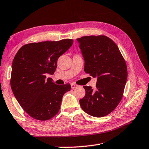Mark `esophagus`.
Masks as SVG:
<instances>
[{
	"label": "esophagus",
	"mask_w": 149,
	"mask_h": 149,
	"mask_svg": "<svg viewBox=\"0 0 149 149\" xmlns=\"http://www.w3.org/2000/svg\"><path fill=\"white\" fill-rule=\"evenodd\" d=\"M71 86H72V88H73V89H74V88H77L78 86L77 85H76V84H74V83H72L71 84Z\"/></svg>",
	"instance_id": "esophagus-1"
}]
</instances>
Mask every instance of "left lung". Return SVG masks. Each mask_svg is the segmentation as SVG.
<instances>
[{"label": "left lung", "instance_id": "8db88e82", "mask_svg": "<svg viewBox=\"0 0 149 149\" xmlns=\"http://www.w3.org/2000/svg\"><path fill=\"white\" fill-rule=\"evenodd\" d=\"M85 61V72L97 77L95 88L84 86L82 109L95 117L109 115L119 104L128 77L127 66L117 44L105 36L77 39Z\"/></svg>", "mask_w": 149, "mask_h": 149}]
</instances>
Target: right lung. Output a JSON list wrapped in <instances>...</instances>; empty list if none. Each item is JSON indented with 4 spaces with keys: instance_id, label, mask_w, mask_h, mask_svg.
Masks as SVG:
<instances>
[{
    "instance_id": "add662e5",
    "label": "right lung",
    "mask_w": 149,
    "mask_h": 149,
    "mask_svg": "<svg viewBox=\"0 0 149 149\" xmlns=\"http://www.w3.org/2000/svg\"><path fill=\"white\" fill-rule=\"evenodd\" d=\"M73 40L31 43L21 47L13 58L10 85L13 95L26 113L35 119L47 120L57 114L69 83L58 85L53 75L57 60L73 44Z\"/></svg>"
}]
</instances>
